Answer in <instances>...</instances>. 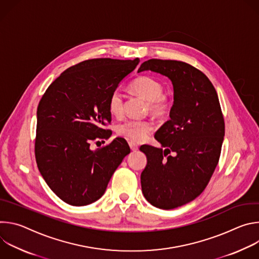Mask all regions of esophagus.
<instances>
[{
  "mask_svg": "<svg viewBox=\"0 0 259 259\" xmlns=\"http://www.w3.org/2000/svg\"><path fill=\"white\" fill-rule=\"evenodd\" d=\"M129 146H130V149H131L132 152H136L138 150V145L133 143V142H129Z\"/></svg>",
  "mask_w": 259,
  "mask_h": 259,
  "instance_id": "1",
  "label": "esophagus"
}]
</instances>
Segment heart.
Listing matches in <instances>:
<instances>
[{"label": "heart", "instance_id": "obj_1", "mask_svg": "<svg viewBox=\"0 0 259 259\" xmlns=\"http://www.w3.org/2000/svg\"><path fill=\"white\" fill-rule=\"evenodd\" d=\"M132 90L145 99L147 109L157 117H165L171 108L170 100L163 95L164 86L152 77H141L136 79L132 85ZM109 113L115 117L122 115L124 109V97L120 90H115L108 98ZM154 129V124L149 120H132L120 124L117 128L118 134L135 142L142 141L147 134Z\"/></svg>", "mask_w": 259, "mask_h": 259}]
</instances>
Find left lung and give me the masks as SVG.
Segmentation results:
<instances>
[{"mask_svg":"<svg viewBox=\"0 0 259 259\" xmlns=\"http://www.w3.org/2000/svg\"><path fill=\"white\" fill-rule=\"evenodd\" d=\"M143 70L171 80L174 102L170 120L155 134L164 149L140 147L147 159L140 176L142 194L157 208L174 209L195 200L207 187L219 161L225 120L215 88L198 68L177 60L150 59L138 68Z\"/></svg>","mask_w":259,"mask_h":259,"instance_id":"1","label":"left lung"}]
</instances>
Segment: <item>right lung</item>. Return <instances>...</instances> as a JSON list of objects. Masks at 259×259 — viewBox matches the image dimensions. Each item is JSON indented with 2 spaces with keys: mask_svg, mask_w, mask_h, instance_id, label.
<instances>
[{
  "mask_svg": "<svg viewBox=\"0 0 259 259\" xmlns=\"http://www.w3.org/2000/svg\"><path fill=\"white\" fill-rule=\"evenodd\" d=\"M139 58H95L65 69L48 87L36 110L34 155L39 171L53 193L72 206L102 197L109 179L130 153L116 138L92 151L90 144L112 131L108 98L134 70Z\"/></svg>",
  "mask_w": 259,
  "mask_h": 259,
  "instance_id": "obj_1",
  "label": "right lung"
}]
</instances>
